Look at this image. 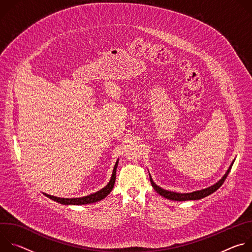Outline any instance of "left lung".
<instances>
[{
	"mask_svg": "<svg viewBox=\"0 0 252 252\" xmlns=\"http://www.w3.org/2000/svg\"><path fill=\"white\" fill-rule=\"evenodd\" d=\"M232 164H233V161H232L231 165L229 166L228 170L226 171V173L224 174V176L220 179V181L218 184H215L214 186H212V187H210V188H208V189H201V190H197V191H194V192H191V193H176V192H173V191H168V190L162 189L161 188L158 187V186L153 182V179H152L151 176H150V178H151V183H152V186H153V188L155 189V190H156L158 193H159L160 195H162L163 197H165V198H168V199H170V200H177V201L196 200V199L203 198V197H205V196H207V195L213 193L214 191H217V190L222 186V184L225 182V179H226V177H227V175H228V173H229V171H230V169H231V167H232Z\"/></svg>",
	"mask_w": 252,
	"mask_h": 252,
	"instance_id": "1",
	"label": "left lung"
}]
</instances>
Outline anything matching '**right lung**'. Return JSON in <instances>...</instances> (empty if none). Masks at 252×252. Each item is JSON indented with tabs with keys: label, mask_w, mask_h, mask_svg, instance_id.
Wrapping results in <instances>:
<instances>
[{
	"label": "right lung",
	"mask_w": 252,
	"mask_h": 252,
	"mask_svg": "<svg viewBox=\"0 0 252 252\" xmlns=\"http://www.w3.org/2000/svg\"><path fill=\"white\" fill-rule=\"evenodd\" d=\"M118 161L115 164V167H114V170H113V175H112L110 183L107 184L103 189H101L100 190H98V191H96L93 194H90V195H87V196H84V197H79V198H61V197H56V196H53V195H50V194H47V193H45V195L48 196L49 198L59 202V203L67 204V205L68 204H73V205L88 204V203H93V202H96L98 200H101L107 194H110V192L113 190V188H114V185H115V182H116Z\"/></svg>",
	"instance_id": "right-lung-1"
}]
</instances>
